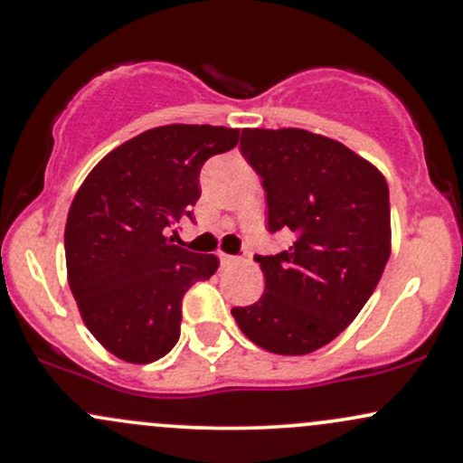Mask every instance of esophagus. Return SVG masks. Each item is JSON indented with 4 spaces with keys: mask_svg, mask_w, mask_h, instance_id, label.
Returning a JSON list of instances; mask_svg holds the SVG:
<instances>
[{
    "mask_svg": "<svg viewBox=\"0 0 463 463\" xmlns=\"http://www.w3.org/2000/svg\"><path fill=\"white\" fill-rule=\"evenodd\" d=\"M220 261L222 265H235L239 259L232 257V254H226V252H220Z\"/></svg>",
    "mask_w": 463,
    "mask_h": 463,
    "instance_id": "1",
    "label": "esophagus"
}]
</instances>
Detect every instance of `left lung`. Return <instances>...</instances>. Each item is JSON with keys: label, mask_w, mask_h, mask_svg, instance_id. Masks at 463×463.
<instances>
[{"label": "left lung", "mask_w": 463, "mask_h": 463, "mask_svg": "<svg viewBox=\"0 0 463 463\" xmlns=\"http://www.w3.org/2000/svg\"><path fill=\"white\" fill-rule=\"evenodd\" d=\"M241 152L268 191L269 231L294 241L261 265L265 291L232 317L274 354H309L348 326L392 250L390 191L368 158L302 128H243Z\"/></svg>", "instance_id": "obj_1"}]
</instances>
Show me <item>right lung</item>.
Returning <instances> with one entry per match:
<instances>
[{"mask_svg": "<svg viewBox=\"0 0 463 463\" xmlns=\"http://www.w3.org/2000/svg\"><path fill=\"white\" fill-rule=\"evenodd\" d=\"M239 128L167 124L110 150L84 178L65 224L67 280L80 316L128 364L165 357L180 337L183 296L220 268L167 237L200 198V169L232 150Z\"/></svg>", "mask_w": 463, "mask_h": 463, "instance_id": "1", "label": "right lung"}]
</instances>
